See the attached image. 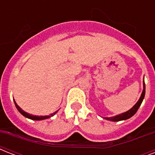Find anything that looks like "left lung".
Returning a JSON list of instances; mask_svg holds the SVG:
<instances>
[{
    "label": "left lung",
    "mask_w": 155,
    "mask_h": 155,
    "mask_svg": "<svg viewBox=\"0 0 155 155\" xmlns=\"http://www.w3.org/2000/svg\"><path fill=\"white\" fill-rule=\"evenodd\" d=\"M145 93H146V86H145V82H144V80H143V90H142V95H141V97H140L139 100L137 101V103L133 106V108H131L130 110L126 111V112H125V113H120V114L116 115L114 116V117H103V118L104 119H105V120H111V121H120V120H125L129 119V118L132 117L133 116L137 113V109L139 108L142 101H143V99H144Z\"/></svg>",
    "instance_id": "8db88e82"
}]
</instances>
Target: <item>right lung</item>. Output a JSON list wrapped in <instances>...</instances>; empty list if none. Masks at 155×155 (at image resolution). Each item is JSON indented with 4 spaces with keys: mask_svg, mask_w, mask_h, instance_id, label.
I'll return each mask as SVG.
<instances>
[{
    "mask_svg": "<svg viewBox=\"0 0 155 155\" xmlns=\"http://www.w3.org/2000/svg\"><path fill=\"white\" fill-rule=\"evenodd\" d=\"M14 104H15V106H16V108H17V109L19 111V113H20L21 115H23L24 117H27L29 118V119H31V120H45V119H47V118L51 117H53L55 113H57V112L58 111V110L55 111L54 113H51L50 116H35V115H32V114H30V113H26V112H25V111H23L22 109H21V108L18 104H17L15 101H14Z\"/></svg>",
    "mask_w": 155,
    "mask_h": 155,
    "instance_id": "right-lung-1",
    "label": "right lung"
}]
</instances>
